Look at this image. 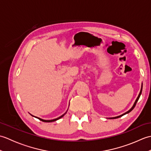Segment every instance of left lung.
<instances>
[{"label": "left lung", "mask_w": 151, "mask_h": 151, "mask_svg": "<svg viewBox=\"0 0 151 151\" xmlns=\"http://www.w3.org/2000/svg\"><path fill=\"white\" fill-rule=\"evenodd\" d=\"M142 88H143V84H142V88H141V90H140V92H139V95H138V97H137V99H136V101H135V102H134V104H133V106H132V107L131 108L130 110L128 111H127V112H125L124 114H122V115H119V116H117V117H110L109 119H117V118H119L120 117H122L123 116V115H125V114H129V113H130V112L132 111L133 109L134 108V107L136 106V103H137V102L138 101V100H139V97H140V95H141V94H142Z\"/></svg>", "instance_id": "left-lung-1"}]
</instances>
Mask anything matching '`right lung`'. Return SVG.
I'll return each mask as SVG.
<instances>
[{
	"label": "right lung",
	"mask_w": 151,
	"mask_h": 151,
	"mask_svg": "<svg viewBox=\"0 0 151 151\" xmlns=\"http://www.w3.org/2000/svg\"><path fill=\"white\" fill-rule=\"evenodd\" d=\"M67 111L65 112V114H63L62 115H61L60 117H58V118H56V119H51V120H45V119H41V118H40V117H36V116H34V115H32V114H30L32 116H33V117H36V118H37L38 119H40V121H43V122H47V123H50V122H53V121H57V120H58V119H60V118H62V117H63L64 116V115H65V114L67 113Z\"/></svg>",
	"instance_id": "add662e5"
}]
</instances>
